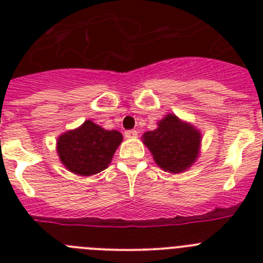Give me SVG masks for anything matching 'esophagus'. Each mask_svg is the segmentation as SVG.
I'll list each match as a JSON object with an SVG mask.
<instances>
[{
  "label": "esophagus",
  "instance_id": "esophagus-1",
  "mask_svg": "<svg viewBox=\"0 0 263 263\" xmlns=\"http://www.w3.org/2000/svg\"><path fill=\"white\" fill-rule=\"evenodd\" d=\"M137 136H138V134H137L136 130H126V132H125V137H126V138H136Z\"/></svg>",
  "mask_w": 263,
  "mask_h": 263
}]
</instances>
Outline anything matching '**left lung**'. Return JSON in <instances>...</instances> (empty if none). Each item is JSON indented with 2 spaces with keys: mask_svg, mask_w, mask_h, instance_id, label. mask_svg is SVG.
Wrapping results in <instances>:
<instances>
[{
  "mask_svg": "<svg viewBox=\"0 0 263 263\" xmlns=\"http://www.w3.org/2000/svg\"><path fill=\"white\" fill-rule=\"evenodd\" d=\"M142 139L160 168L179 174L191 167L199 157L201 133L170 113L158 122L157 129L146 132Z\"/></svg>",
  "mask_w": 263,
  "mask_h": 263,
  "instance_id": "obj_1",
  "label": "left lung"
}]
</instances>
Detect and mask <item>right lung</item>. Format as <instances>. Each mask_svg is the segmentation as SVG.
Returning <instances> with one entry per match:
<instances>
[{
  "instance_id": "obj_1",
  "label": "right lung",
  "mask_w": 263,
  "mask_h": 263,
  "mask_svg": "<svg viewBox=\"0 0 263 263\" xmlns=\"http://www.w3.org/2000/svg\"><path fill=\"white\" fill-rule=\"evenodd\" d=\"M122 142L117 130H105L90 120L58 138L57 150L62 163L71 173L90 176L108 167Z\"/></svg>"
}]
</instances>
